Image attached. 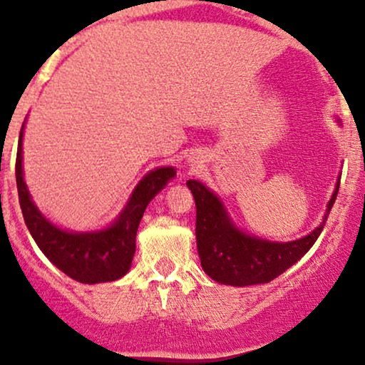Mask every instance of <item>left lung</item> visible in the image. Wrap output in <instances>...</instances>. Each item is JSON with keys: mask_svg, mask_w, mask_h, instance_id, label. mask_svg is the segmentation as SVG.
<instances>
[{"mask_svg": "<svg viewBox=\"0 0 365 365\" xmlns=\"http://www.w3.org/2000/svg\"><path fill=\"white\" fill-rule=\"evenodd\" d=\"M187 187L195 199L197 252L202 269L217 283L249 287L278 278L307 254L324 228L340 182L331 195L322 223L309 235L282 244L255 238L238 230L230 220L223 202L200 182L188 180Z\"/></svg>", "mask_w": 365, "mask_h": 365, "instance_id": "1", "label": "left lung"}]
</instances>
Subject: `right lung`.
I'll return each mask as SVG.
<instances>
[{"label":"right lung","mask_w":365,"mask_h":365,"mask_svg":"<svg viewBox=\"0 0 365 365\" xmlns=\"http://www.w3.org/2000/svg\"><path fill=\"white\" fill-rule=\"evenodd\" d=\"M22 135L16 150L15 177L19 200L29 232L37 247L58 269L81 283L94 284L115 282L127 274L135 254L137 228L153 197L177 175L175 168H158L145 175L135 187L118 220L106 230L73 233L58 228L41 215L32 202L22 170Z\"/></svg>","instance_id":"obj_1"}]
</instances>
